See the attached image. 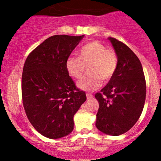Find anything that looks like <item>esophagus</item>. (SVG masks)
I'll use <instances>...</instances> for the list:
<instances>
[{
	"label": "esophagus",
	"mask_w": 161,
	"mask_h": 161,
	"mask_svg": "<svg viewBox=\"0 0 161 161\" xmlns=\"http://www.w3.org/2000/svg\"><path fill=\"white\" fill-rule=\"evenodd\" d=\"M86 98H87L88 100H89V99L93 98V96L92 94H90V93H86Z\"/></svg>",
	"instance_id": "obj_1"
}]
</instances>
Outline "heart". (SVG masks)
I'll return each mask as SVG.
<instances>
[{"mask_svg":"<svg viewBox=\"0 0 161 161\" xmlns=\"http://www.w3.org/2000/svg\"><path fill=\"white\" fill-rule=\"evenodd\" d=\"M117 65L115 52L97 41L83 46L79 57L71 55L66 61L67 71L75 79H80L88 68L89 74L77 83V86L84 90L97 89L102 84V80L109 81L114 75Z\"/></svg>","mask_w":161,"mask_h":161,"instance_id":"b5f03b06","label":"heart"}]
</instances>
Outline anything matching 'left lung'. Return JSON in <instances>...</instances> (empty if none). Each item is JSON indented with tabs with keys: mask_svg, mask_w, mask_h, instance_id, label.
<instances>
[{
	"mask_svg": "<svg viewBox=\"0 0 161 161\" xmlns=\"http://www.w3.org/2000/svg\"><path fill=\"white\" fill-rule=\"evenodd\" d=\"M118 58V65L109 83L96 93L99 109L96 126L103 133L118 136L138 120L146 97V82L141 61L122 42L109 37Z\"/></svg>",
	"mask_w": 161,
	"mask_h": 161,
	"instance_id": "1",
	"label": "left lung"
}]
</instances>
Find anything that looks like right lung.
Segmentation results:
<instances>
[{"instance_id":"obj_1","label":"right lung","mask_w":161,"mask_h":161,"mask_svg":"<svg viewBox=\"0 0 161 161\" xmlns=\"http://www.w3.org/2000/svg\"><path fill=\"white\" fill-rule=\"evenodd\" d=\"M84 36L55 35L27 57L22 75L23 103L27 118L38 132L51 139L69 135L74 115L86 100L76 87L66 61Z\"/></svg>"}]
</instances>
